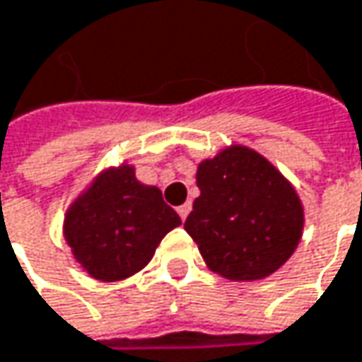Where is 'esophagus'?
<instances>
[{"mask_svg":"<svg viewBox=\"0 0 362 362\" xmlns=\"http://www.w3.org/2000/svg\"><path fill=\"white\" fill-rule=\"evenodd\" d=\"M189 210H192V204H189V202L181 204V206H179V208H177V212H179V216H181V218H183V221H185V218H187V214H189Z\"/></svg>","mask_w":362,"mask_h":362,"instance_id":"obj_1","label":"esophagus"}]
</instances>
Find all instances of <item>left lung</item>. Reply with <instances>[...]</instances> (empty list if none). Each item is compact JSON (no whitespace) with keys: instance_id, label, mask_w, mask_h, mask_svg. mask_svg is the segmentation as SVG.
Returning <instances> with one entry per match:
<instances>
[{"instance_id":"left-lung-1","label":"left lung","mask_w":362,"mask_h":362,"mask_svg":"<svg viewBox=\"0 0 362 362\" xmlns=\"http://www.w3.org/2000/svg\"><path fill=\"white\" fill-rule=\"evenodd\" d=\"M200 196L185 218L206 264L233 281L275 273L300 242L304 214L294 187L260 154L227 148L204 160Z\"/></svg>"}]
</instances>
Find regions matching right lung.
Wrapping results in <instances>:
<instances>
[{
  "mask_svg": "<svg viewBox=\"0 0 362 362\" xmlns=\"http://www.w3.org/2000/svg\"><path fill=\"white\" fill-rule=\"evenodd\" d=\"M179 225L158 187L139 183L131 166H120L100 175L72 204L64 238L91 277L118 281L141 271L160 240Z\"/></svg>",
  "mask_w": 362,
  "mask_h": 362,
  "instance_id": "add662e5",
  "label": "right lung"
}]
</instances>
